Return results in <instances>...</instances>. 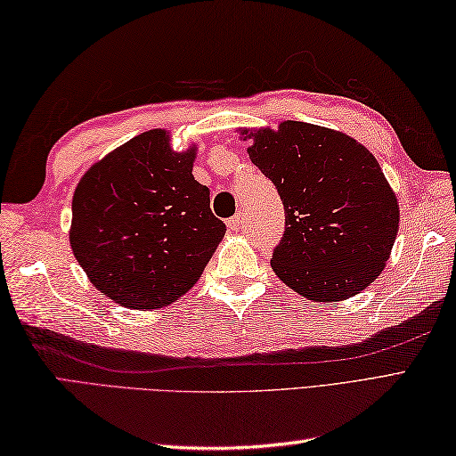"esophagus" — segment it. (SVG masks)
I'll return each mask as SVG.
<instances>
[{
  "mask_svg": "<svg viewBox=\"0 0 456 456\" xmlns=\"http://www.w3.org/2000/svg\"><path fill=\"white\" fill-rule=\"evenodd\" d=\"M240 225H243V216H240V213H237L235 217H231V219L227 221V227H229L231 231H239Z\"/></svg>",
  "mask_w": 456,
  "mask_h": 456,
  "instance_id": "obj_1",
  "label": "esophagus"
}]
</instances>
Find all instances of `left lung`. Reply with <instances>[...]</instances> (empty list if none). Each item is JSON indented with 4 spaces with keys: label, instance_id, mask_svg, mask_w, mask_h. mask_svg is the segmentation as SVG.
<instances>
[{
    "label": "left lung",
    "instance_id": "obj_1",
    "mask_svg": "<svg viewBox=\"0 0 456 456\" xmlns=\"http://www.w3.org/2000/svg\"><path fill=\"white\" fill-rule=\"evenodd\" d=\"M239 133L284 203L286 231L270 260L276 276L314 302L361 294L382 274L400 227L398 198L374 154L304 121Z\"/></svg>",
    "mask_w": 456,
    "mask_h": 456
}]
</instances>
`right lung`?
Wrapping results in <instances>:
<instances>
[{"label": "right lung", "mask_w": 456, "mask_h": 456, "mask_svg": "<svg viewBox=\"0 0 456 456\" xmlns=\"http://www.w3.org/2000/svg\"><path fill=\"white\" fill-rule=\"evenodd\" d=\"M198 144L176 152L170 133L133 137L88 168L72 198L70 247L90 282L131 309L176 302L225 237L209 190L193 178Z\"/></svg>", "instance_id": "obj_1"}]
</instances>
